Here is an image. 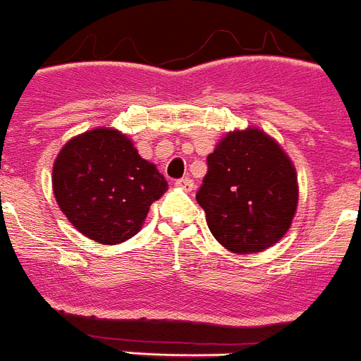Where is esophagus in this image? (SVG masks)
Segmentation results:
<instances>
[{"instance_id": "34e87169", "label": "esophagus", "mask_w": 361, "mask_h": 361, "mask_svg": "<svg viewBox=\"0 0 361 361\" xmlns=\"http://www.w3.org/2000/svg\"><path fill=\"white\" fill-rule=\"evenodd\" d=\"M175 184H177L178 188H183L184 192H192V190H193V180L190 177L177 178V180H175Z\"/></svg>"}]
</instances>
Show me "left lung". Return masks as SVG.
Segmentation results:
<instances>
[{"label": "left lung", "mask_w": 361, "mask_h": 361, "mask_svg": "<svg viewBox=\"0 0 361 361\" xmlns=\"http://www.w3.org/2000/svg\"><path fill=\"white\" fill-rule=\"evenodd\" d=\"M206 162L195 197L215 239L233 254L279 241L298 208L295 169L279 144L261 129L233 131Z\"/></svg>", "instance_id": "1"}]
</instances>
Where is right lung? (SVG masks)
<instances>
[{"instance_id":"add662e5","label":"right lung","mask_w":361,"mask_h":361,"mask_svg":"<svg viewBox=\"0 0 361 361\" xmlns=\"http://www.w3.org/2000/svg\"><path fill=\"white\" fill-rule=\"evenodd\" d=\"M168 183L115 129L98 128L61 147L52 190L73 226L104 245L128 241Z\"/></svg>"}]
</instances>
